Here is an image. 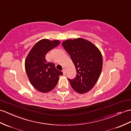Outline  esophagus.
<instances>
[{"mask_svg":"<svg viewBox=\"0 0 131 131\" xmlns=\"http://www.w3.org/2000/svg\"><path fill=\"white\" fill-rule=\"evenodd\" d=\"M62 72H63V75H66V70L65 69H63L62 70Z\"/></svg>","mask_w":131,"mask_h":131,"instance_id":"34e87169","label":"esophagus"}]
</instances>
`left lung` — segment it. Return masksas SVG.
I'll return each mask as SVG.
<instances>
[{"instance_id":"left-lung-1","label":"left lung","mask_w":131,"mask_h":131,"mask_svg":"<svg viewBox=\"0 0 131 131\" xmlns=\"http://www.w3.org/2000/svg\"><path fill=\"white\" fill-rule=\"evenodd\" d=\"M62 45L72 61L77 77L68 79L75 92L84 94L95 85L101 74L103 57L101 52L90 41L78 38L63 41Z\"/></svg>"}]
</instances>
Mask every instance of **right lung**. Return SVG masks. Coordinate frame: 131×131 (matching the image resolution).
<instances>
[{
	"label": "right lung",
	"mask_w": 131,
	"mask_h": 131,
	"mask_svg": "<svg viewBox=\"0 0 131 131\" xmlns=\"http://www.w3.org/2000/svg\"><path fill=\"white\" fill-rule=\"evenodd\" d=\"M60 43L56 39H42L33 46L26 57L25 69L27 77L32 85L39 92L47 93L53 89L59 77L63 74L52 62H48L45 59L48 52Z\"/></svg>",
	"instance_id": "right-lung-1"
}]
</instances>
